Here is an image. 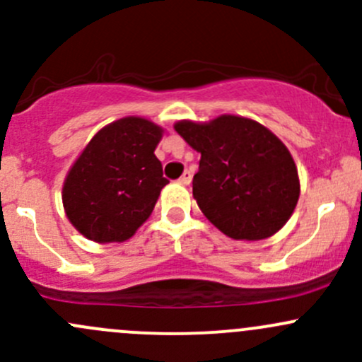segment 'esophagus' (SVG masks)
<instances>
[{
  "label": "esophagus",
  "mask_w": 362,
  "mask_h": 362,
  "mask_svg": "<svg viewBox=\"0 0 362 362\" xmlns=\"http://www.w3.org/2000/svg\"><path fill=\"white\" fill-rule=\"evenodd\" d=\"M191 180H192L191 171H184V173H182V177L178 178V182H180V184H184V185H189V184H191Z\"/></svg>",
  "instance_id": "34e87169"
}]
</instances>
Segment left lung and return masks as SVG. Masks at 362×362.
Returning a JSON list of instances; mask_svg holds the SVG:
<instances>
[{
    "mask_svg": "<svg viewBox=\"0 0 362 362\" xmlns=\"http://www.w3.org/2000/svg\"><path fill=\"white\" fill-rule=\"evenodd\" d=\"M175 131L202 154L192 196L204 217L233 240H264L284 228L299 198L286 145L262 124L238 115L180 120Z\"/></svg>",
    "mask_w": 362,
    "mask_h": 362,
    "instance_id": "1",
    "label": "left lung"
}]
</instances>
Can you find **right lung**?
I'll return each mask as SVG.
<instances>
[{
    "label": "right lung",
    "instance_id": "obj_1",
    "mask_svg": "<svg viewBox=\"0 0 362 362\" xmlns=\"http://www.w3.org/2000/svg\"><path fill=\"white\" fill-rule=\"evenodd\" d=\"M163 127L124 117L98 131L69 168L63 185L66 217L86 238L126 242L151 217L168 184L154 151Z\"/></svg>",
    "mask_w": 362,
    "mask_h": 362
}]
</instances>
